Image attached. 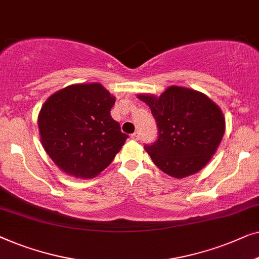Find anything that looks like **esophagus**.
<instances>
[{
    "instance_id": "esophagus-1",
    "label": "esophagus",
    "mask_w": 259,
    "mask_h": 259,
    "mask_svg": "<svg viewBox=\"0 0 259 259\" xmlns=\"http://www.w3.org/2000/svg\"><path fill=\"white\" fill-rule=\"evenodd\" d=\"M131 138L135 141H138L140 140V133H138V131H135V133L131 135Z\"/></svg>"
}]
</instances>
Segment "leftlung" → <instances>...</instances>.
Segmentation results:
<instances>
[{
	"label": "left lung",
	"mask_w": 259,
	"mask_h": 259,
	"mask_svg": "<svg viewBox=\"0 0 259 259\" xmlns=\"http://www.w3.org/2000/svg\"><path fill=\"white\" fill-rule=\"evenodd\" d=\"M138 98L150 107L157 123V140L144 145L155 165L175 178L205 166L225 131L221 109L204 94L182 87H170L159 97Z\"/></svg>",
	"instance_id": "obj_1"
}]
</instances>
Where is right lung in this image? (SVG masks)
<instances>
[{
  "label": "right lung",
  "instance_id": "right-lung-1",
  "mask_svg": "<svg viewBox=\"0 0 259 259\" xmlns=\"http://www.w3.org/2000/svg\"><path fill=\"white\" fill-rule=\"evenodd\" d=\"M115 104L100 83L75 84L52 95L38 115L43 148L76 178L97 176L121 150L128 135L111 117Z\"/></svg>",
  "mask_w": 259,
  "mask_h": 259
}]
</instances>
